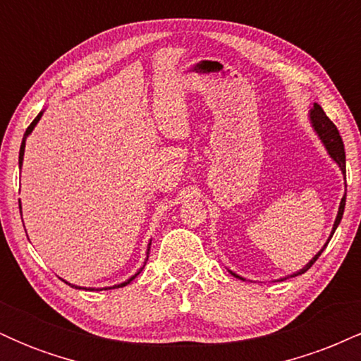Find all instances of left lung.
<instances>
[{
	"instance_id": "1",
	"label": "left lung",
	"mask_w": 361,
	"mask_h": 361,
	"mask_svg": "<svg viewBox=\"0 0 361 361\" xmlns=\"http://www.w3.org/2000/svg\"><path fill=\"white\" fill-rule=\"evenodd\" d=\"M309 118H310V123H312V128H314V130H316V134L319 135V139H321V142L324 144L327 154L331 156V159H333L334 163H336L338 166H339V169H341L343 176H345V186H346V156H345V144H343V139H341V135H339L336 126H334V123L331 122L329 118H327V115L324 114V110H322L321 106L317 105V103H314V106H312V109H310V111H309ZM345 204H346V192H345V195H343L341 202H339V210H338V215H336V221H334L333 231H331V235H329V239H327V243L331 241V238H333L334 231H336V227L339 226V222H341L343 212H345ZM327 243L324 244V246H322V250L319 251L317 255L314 256V258L310 259L309 263L305 264L304 268H302V270H299L297 273H293L292 276L302 275V273L307 271L309 268L312 267L314 263H316V259L319 258V256H321V252L326 250ZM231 273H233L235 279L244 280L243 276L235 275L234 271H231Z\"/></svg>"
}]
</instances>
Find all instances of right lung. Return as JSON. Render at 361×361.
I'll list each match as a JSON object with an SVG mask.
<instances>
[{"label":"right lung","mask_w":361,"mask_h":361,"mask_svg":"<svg viewBox=\"0 0 361 361\" xmlns=\"http://www.w3.org/2000/svg\"><path fill=\"white\" fill-rule=\"evenodd\" d=\"M42 114H44V111H40V114H39V115H37V117L34 118V122H32V123H30V126H28V128H27V130H25V135H23V140H22V146H20V156H18V164H20V168H22V163H23V154H25V140H27V137H28V135H30V134H32V130H34V128H35V126H37V122H39V120H40V117H42ZM20 214H22V205H20ZM149 250H151V243H149V246H147V255H149ZM146 261H147V258H146ZM144 264H146V263H144ZM142 268H144V267H142ZM142 268H140V270H139L137 273H135V275H134V276H130V279H128L127 281H123V283L114 285V287H105V290H106V288H120V287H126V285H128V283H130V281H132V280H134V279H135V276H137L140 271H142ZM66 283H68V281H66ZM69 285H71V283H69ZM71 287H74V288H81V287H76V285H71ZM85 290H88V288H85ZM90 290H94V288H90Z\"/></svg>","instance_id":"obj_1"}]
</instances>
